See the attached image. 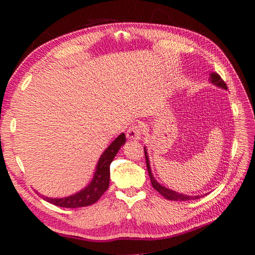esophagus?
Wrapping results in <instances>:
<instances>
[{"label":"esophagus","mask_w":255,"mask_h":255,"mask_svg":"<svg viewBox=\"0 0 255 255\" xmlns=\"http://www.w3.org/2000/svg\"><path fill=\"white\" fill-rule=\"evenodd\" d=\"M126 133L129 140H139L141 138V129L137 125H132V126L129 127Z\"/></svg>","instance_id":"34e87169"}]
</instances>
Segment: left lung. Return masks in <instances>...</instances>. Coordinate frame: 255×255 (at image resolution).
Segmentation results:
<instances>
[{"label":"left lung","mask_w":255,"mask_h":255,"mask_svg":"<svg viewBox=\"0 0 255 255\" xmlns=\"http://www.w3.org/2000/svg\"><path fill=\"white\" fill-rule=\"evenodd\" d=\"M210 83H213L214 85L218 86V88H221V89L227 90V85L225 84V82L223 81L222 77L219 76L217 73H211V74H210ZM144 150H145V157H146V165H147V171H148V174H149V178H150V183H152L153 188L156 190L158 193H161V195L164 198H166V199H169V200H173V201H187V200L199 199L200 197H202V196L183 195V193L176 192V191H174V190H171L169 188L164 187V185H162L161 183H158L157 181L155 180L154 175L152 173V169H150L147 149H146V147H144Z\"/></svg>","instance_id":"1"}]
</instances>
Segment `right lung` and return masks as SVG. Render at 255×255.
Instances as JSON below:
<instances>
[{
	"mask_svg": "<svg viewBox=\"0 0 255 255\" xmlns=\"http://www.w3.org/2000/svg\"><path fill=\"white\" fill-rule=\"evenodd\" d=\"M125 143H126V136L123 132L108 146L99 158L91 182L85 188L75 192L74 195L63 198H50L42 195L40 197L49 204L63 207V208H80V207L93 205L94 202L100 199V197L109 188L110 164ZM38 195H40V193H38Z\"/></svg>",
	"mask_w": 255,
	"mask_h": 255,
	"instance_id": "right-lung-1",
	"label": "right lung"
}]
</instances>
